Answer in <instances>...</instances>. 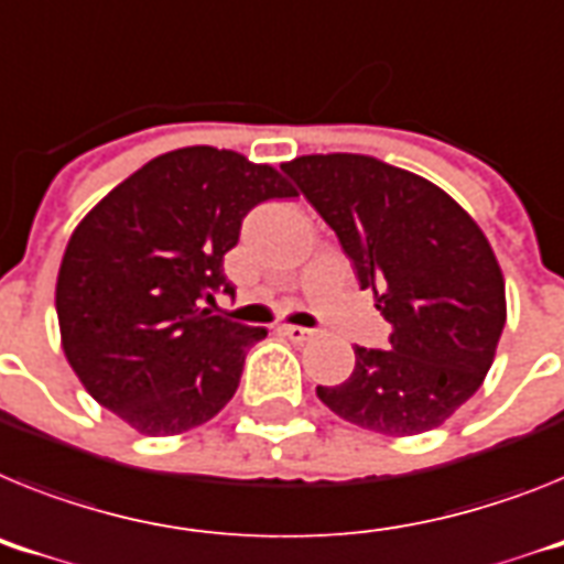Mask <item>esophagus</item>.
I'll return each instance as SVG.
<instances>
[{"label": "esophagus", "mask_w": 564, "mask_h": 564, "mask_svg": "<svg viewBox=\"0 0 564 564\" xmlns=\"http://www.w3.org/2000/svg\"><path fill=\"white\" fill-rule=\"evenodd\" d=\"M282 334H285L291 341H307L311 336H314V330L302 328V325H285V328H282Z\"/></svg>", "instance_id": "obj_1"}]
</instances>
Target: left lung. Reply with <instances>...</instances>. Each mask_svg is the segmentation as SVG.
Instances as JSON below:
<instances>
[{
    "instance_id": "8db88e82",
    "label": "left lung",
    "mask_w": 564,
    "mask_h": 564,
    "mask_svg": "<svg viewBox=\"0 0 564 564\" xmlns=\"http://www.w3.org/2000/svg\"><path fill=\"white\" fill-rule=\"evenodd\" d=\"M282 171L339 236L393 328L391 350L356 345L354 373L316 397L388 436L440 427L485 382L508 316L488 236L442 187L373 156L311 153Z\"/></svg>"
}]
</instances>
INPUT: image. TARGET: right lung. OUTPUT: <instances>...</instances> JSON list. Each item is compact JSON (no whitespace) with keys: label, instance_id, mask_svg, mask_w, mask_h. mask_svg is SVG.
I'll list each match as a JSON object with an SVG mask.
<instances>
[{"label":"right lung","instance_id":"1","mask_svg":"<svg viewBox=\"0 0 564 564\" xmlns=\"http://www.w3.org/2000/svg\"><path fill=\"white\" fill-rule=\"evenodd\" d=\"M296 196L271 165L194 144L162 153L90 210L56 279L62 350L102 408L144 436L214 420L268 336L210 314L250 208Z\"/></svg>","mask_w":564,"mask_h":564}]
</instances>
